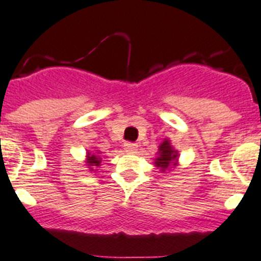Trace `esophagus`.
Segmentation results:
<instances>
[{
    "mask_svg": "<svg viewBox=\"0 0 261 261\" xmlns=\"http://www.w3.org/2000/svg\"><path fill=\"white\" fill-rule=\"evenodd\" d=\"M124 150L127 152H135L138 150V145H135V143H124Z\"/></svg>",
    "mask_w": 261,
    "mask_h": 261,
    "instance_id": "obj_1",
    "label": "esophagus"
}]
</instances>
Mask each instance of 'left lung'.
<instances>
[{"instance_id": "8db88e82", "label": "left lung", "mask_w": 261, "mask_h": 261, "mask_svg": "<svg viewBox=\"0 0 261 261\" xmlns=\"http://www.w3.org/2000/svg\"><path fill=\"white\" fill-rule=\"evenodd\" d=\"M178 150L173 147L169 138H165L164 142L158 146V152H156V158L154 160V165L160 169V171L165 173V171L178 166Z\"/></svg>"}]
</instances>
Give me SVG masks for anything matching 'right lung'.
I'll list each match as a JSON object with an SVG mask.
<instances>
[{
  "label": "right lung",
  "mask_w": 261,
  "mask_h": 261,
  "mask_svg": "<svg viewBox=\"0 0 261 261\" xmlns=\"http://www.w3.org/2000/svg\"><path fill=\"white\" fill-rule=\"evenodd\" d=\"M101 152L99 150H95V151H88L86 152V165L88 167L90 171H97V167L101 165Z\"/></svg>",
  "instance_id": "add662e5"
}]
</instances>
